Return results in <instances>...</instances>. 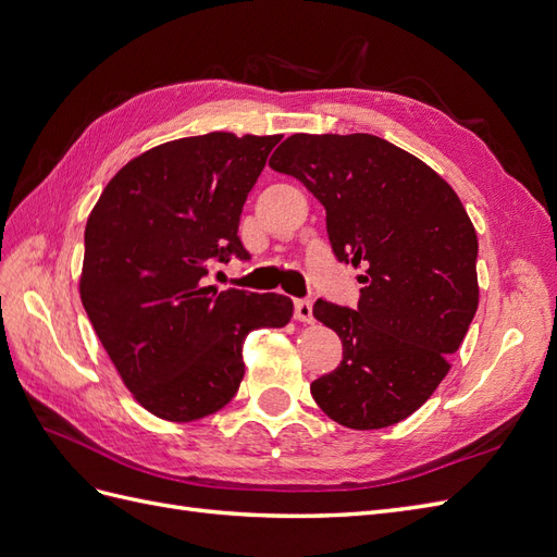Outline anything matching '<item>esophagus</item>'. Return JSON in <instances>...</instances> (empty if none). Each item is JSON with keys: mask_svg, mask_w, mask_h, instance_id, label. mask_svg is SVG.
<instances>
[{"mask_svg": "<svg viewBox=\"0 0 557 557\" xmlns=\"http://www.w3.org/2000/svg\"><path fill=\"white\" fill-rule=\"evenodd\" d=\"M295 318L299 323H313V305L311 299H297L295 301Z\"/></svg>", "mask_w": 557, "mask_h": 557, "instance_id": "34e87169", "label": "esophagus"}]
</instances>
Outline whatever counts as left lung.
<instances>
[{"instance_id": "8db88e82", "label": "left lung", "mask_w": 557, "mask_h": 557, "mask_svg": "<svg viewBox=\"0 0 557 557\" xmlns=\"http://www.w3.org/2000/svg\"><path fill=\"white\" fill-rule=\"evenodd\" d=\"M269 166L325 207L336 260L364 267L356 309L313 305L344 358L311 395L344 428L395 425L444 381L476 313V230L440 174L374 134H293Z\"/></svg>"}]
</instances>
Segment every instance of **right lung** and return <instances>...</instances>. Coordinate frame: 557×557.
I'll return each mask as SVG.
<instances>
[{
  "instance_id": "right-lung-1",
  "label": "right lung",
  "mask_w": 557,
  "mask_h": 557,
  "mask_svg": "<svg viewBox=\"0 0 557 557\" xmlns=\"http://www.w3.org/2000/svg\"><path fill=\"white\" fill-rule=\"evenodd\" d=\"M281 134L211 132L127 162L86 225L81 301L146 411L190 423L221 411L244 379V342L283 327L293 301L218 290L211 262L248 260L239 215Z\"/></svg>"
}]
</instances>
